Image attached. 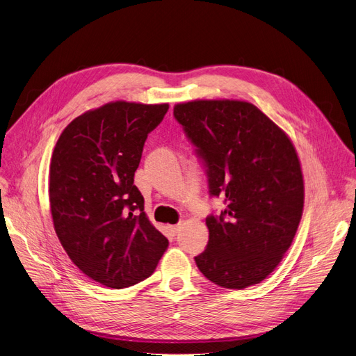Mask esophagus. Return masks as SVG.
<instances>
[{
	"instance_id": "esophagus-1",
	"label": "esophagus",
	"mask_w": 356,
	"mask_h": 356,
	"mask_svg": "<svg viewBox=\"0 0 356 356\" xmlns=\"http://www.w3.org/2000/svg\"><path fill=\"white\" fill-rule=\"evenodd\" d=\"M170 228V232L173 234V235H176V234H179V231H180V228H181V223H177V225H172V227H168Z\"/></svg>"
}]
</instances>
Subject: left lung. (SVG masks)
<instances>
[{"mask_svg": "<svg viewBox=\"0 0 356 356\" xmlns=\"http://www.w3.org/2000/svg\"><path fill=\"white\" fill-rule=\"evenodd\" d=\"M225 211L207 218L208 245L195 257L212 283L241 290L274 271L290 248L305 203L293 143L255 105L192 101L173 109Z\"/></svg>", "mask_w": 356, "mask_h": 356, "instance_id": "8db88e82", "label": "left lung"}]
</instances>
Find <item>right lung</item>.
Instances as JSON below:
<instances>
[{"label":"right lung","instance_id":"1","mask_svg":"<svg viewBox=\"0 0 356 356\" xmlns=\"http://www.w3.org/2000/svg\"><path fill=\"white\" fill-rule=\"evenodd\" d=\"M167 104L117 101L74 118L56 143L49 199L72 263L95 282L125 289L149 277L168 241L149 223L134 184L144 143Z\"/></svg>","mask_w":356,"mask_h":356}]
</instances>
